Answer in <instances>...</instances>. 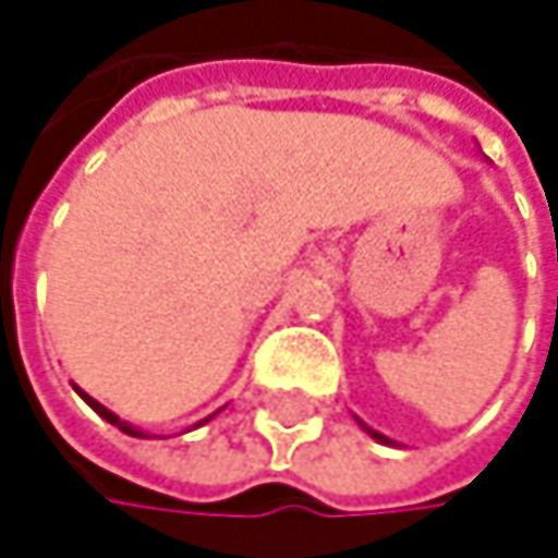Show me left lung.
<instances>
[{
	"label": "left lung",
	"mask_w": 558,
	"mask_h": 558,
	"mask_svg": "<svg viewBox=\"0 0 558 558\" xmlns=\"http://www.w3.org/2000/svg\"><path fill=\"white\" fill-rule=\"evenodd\" d=\"M359 423H362V420H359ZM362 429H365V433H368V436H372V439H378V442H390L388 436H381V433H378V429H372V426H365V423H362Z\"/></svg>",
	"instance_id": "1"
}]
</instances>
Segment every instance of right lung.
Returning a JSON list of instances; mask_svg holds the SVG:
<instances>
[{"instance_id": "add662e5", "label": "right lung", "mask_w": 558, "mask_h": 558, "mask_svg": "<svg viewBox=\"0 0 558 558\" xmlns=\"http://www.w3.org/2000/svg\"><path fill=\"white\" fill-rule=\"evenodd\" d=\"M76 393H80V397H83V400H86V403H89V407H93V410H96V413H99V416H102L106 423H112V426H119V429H122V433H129V436H138V439H148V436H145L142 429H135L132 423H125V420H119V416H116V413H112L109 407H102L99 400H93V397H89L86 390L76 388ZM206 420H209V416H206ZM206 420H203V423H206ZM196 426H199V423H196Z\"/></svg>"}]
</instances>
